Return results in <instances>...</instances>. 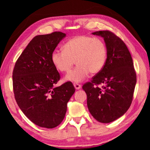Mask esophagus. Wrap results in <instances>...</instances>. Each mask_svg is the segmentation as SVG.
<instances>
[{
  "mask_svg": "<svg viewBox=\"0 0 150 150\" xmlns=\"http://www.w3.org/2000/svg\"><path fill=\"white\" fill-rule=\"evenodd\" d=\"M74 86L75 89H80L81 88V85H79V84H77V83H74Z\"/></svg>",
  "mask_w": 150,
  "mask_h": 150,
  "instance_id": "obj_1",
  "label": "esophagus"
}]
</instances>
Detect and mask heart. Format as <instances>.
I'll list each match as a JSON object with an SVG mask.
<instances>
[{
  "instance_id": "b5f03b06",
  "label": "heart",
  "mask_w": 150,
  "mask_h": 150,
  "mask_svg": "<svg viewBox=\"0 0 150 150\" xmlns=\"http://www.w3.org/2000/svg\"><path fill=\"white\" fill-rule=\"evenodd\" d=\"M107 48L104 41L87 35H78L65 43L62 49H55L51 61L57 70L68 72L74 64L76 68L65 77V81L78 83L88 76L96 74L104 68L107 60Z\"/></svg>"
}]
</instances>
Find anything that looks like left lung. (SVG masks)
I'll return each instance as SVG.
<instances>
[{"instance_id":"obj_1","label":"left lung","mask_w":150,"mask_h":150,"mask_svg":"<svg viewBox=\"0 0 150 150\" xmlns=\"http://www.w3.org/2000/svg\"><path fill=\"white\" fill-rule=\"evenodd\" d=\"M92 34L104 38L107 60L102 70L91 83H85L83 89L87 93L91 115L99 122L108 124L124 115L130 106L137 75L130 53L120 38L108 30Z\"/></svg>"}]
</instances>
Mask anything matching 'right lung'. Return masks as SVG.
I'll list each match as a JSON object with an SVG mask.
<instances>
[{
    "label": "right lung",
    "instance_id": "right-lung-1",
    "mask_svg": "<svg viewBox=\"0 0 150 150\" xmlns=\"http://www.w3.org/2000/svg\"><path fill=\"white\" fill-rule=\"evenodd\" d=\"M65 37L61 32L35 36L13 69L16 102L33 123L43 128H55L62 122L67 102L75 92L71 82L55 87L60 75L52 64L51 54Z\"/></svg>",
    "mask_w": 150,
    "mask_h": 150
}]
</instances>
